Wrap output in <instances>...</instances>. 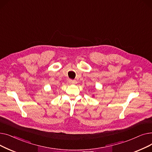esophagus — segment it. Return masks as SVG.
Returning <instances> with one entry per match:
<instances>
[{
    "label": "esophagus",
    "mask_w": 152,
    "mask_h": 152,
    "mask_svg": "<svg viewBox=\"0 0 152 152\" xmlns=\"http://www.w3.org/2000/svg\"><path fill=\"white\" fill-rule=\"evenodd\" d=\"M68 83L71 84H76V80H73V79H69Z\"/></svg>",
    "instance_id": "1"
}]
</instances>
